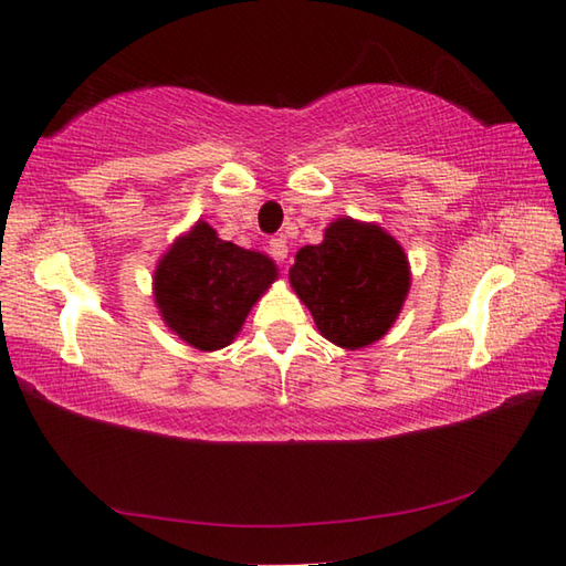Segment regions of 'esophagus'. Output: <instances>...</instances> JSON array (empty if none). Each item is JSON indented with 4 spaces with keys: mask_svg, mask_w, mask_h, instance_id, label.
<instances>
[{
    "mask_svg": "<svg viewBox=\"0 0 566 566\" xmlns=\"http://www.w3.org/2000/svg\"><path fill=\"white\" fill-rule=\"evenodd\" d=\"M270 255L276 262H284L286 260V255H290V245H286L284 238H272L270 240Z\"/></svg>",
    "mask_w": 566,
    "mask_h": 566,
    "instance_id": "esophagus-1",
    "label": "esophagus"
}]
</instances>
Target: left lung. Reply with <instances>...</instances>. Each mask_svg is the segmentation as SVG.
Wrapping results in <instances>:
<instances>
[{
    "mask_svg": "<svg viewBox=\"0 0 566 566\" xmlns=\"http://www.w3.org/2000/svg\"><path fill=\"white\" fill-rule=\"evenodd\" d=\"M290 282L335 345L357 350L399 316L411 284L401 245L375 223L338 219L321 245L296 252Z\"/></svg>",
    "mask_w": 566,
    "mask_h": 566,
    "instance_id": "8db88e82",
    "label": "left lung"
}]
</instances>
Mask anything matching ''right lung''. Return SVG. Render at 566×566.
<instances>
[{
  "mask_svg": "<svg viewBox=\"0 0 566 566\" xmlns=\"http://www.w3.org/2000/svg\"><path fill=\"white\" fill-rule=\"evenodd\" d=\"M274 276L268 255L228 243L199 221L155 270V302L179 338L197 350H219L235 338Z\"/></svg>",
  "mask_w": 566,
  "mask_h": 566,
  "instance_id": "add662e5",
  "label": "right lung"
}]
</instances>
